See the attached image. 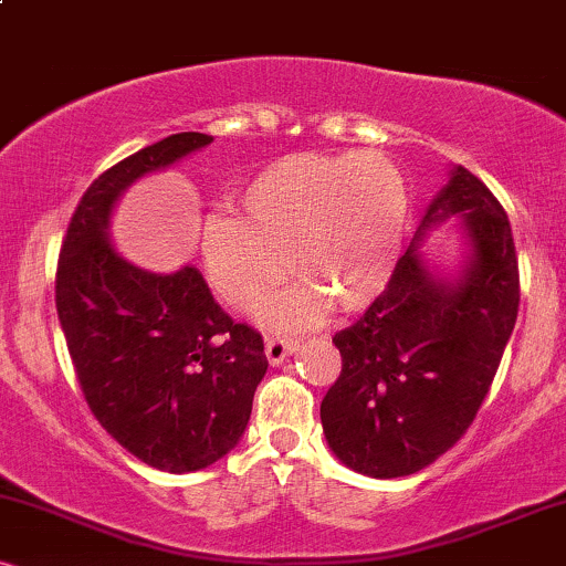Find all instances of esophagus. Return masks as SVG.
<instances>
[{
  "instance_id": "obj_1",
  "label": "esophagus",
  "mask_w": 566,
  "mask_h": 566,
  "mask_svg": "<svg viewBox=\"0 0 566 566\" xmlns=\"http://www.w3.org/2000/svg\"><path fill=\"white\" fill-rule=\"evenodd\" d=\"M296 350H298L296 339H285V337H270L265 345V355H268L270 366H281V363L285 358H291Z\"/></svg>"
}]
</instances>
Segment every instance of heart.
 I'll return each mask as SVG.
<instances>
[{
  "label": "heart",
  "mask_w": 566,
  "mask_h": 566,
  "mask_svg": "<svg viewBox=\"0 0 566 566\" xmlns=\"http://www.w3.org/2000/svg\"><path fill=\"white\" fill-rule=\"evenodd\" d=\"M237 206L244 219L211 216L206 223V273L227 304L250 312L291 265L301 281L258 308L268 327H306L329 304L366 308L397 270L407 185L381 154L283 157L250 177Z\"/></svg>",
  "instance_id": "heart-1"
}]
</instances>
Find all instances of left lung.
<instances>
[{
  "label": "left lung",
  "instance_id": "1",
  "mask_svg": "<svg viewBox=\"0 0 566 566\" xmlns=\"http://www.w3.org/2000/svg\"><path fill=\"white\" fill-rule=\"evenodd\" d=\"M461 218L453 274L421 254L432 228ZM521 304L507 213L490 188L453 165L430 200L389 285L332 343L343 374L322 399V428L347 469L409 476L459 440L482 407Z\"/></svg>",
  "mask_w": 566,
  "mask_h": 566
}]
</instances>
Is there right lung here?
Segmentation results:
<instances>
[{
	"mask_svg": "<svg viewBox=\"0 0 566 566\" xmlns=\"http://www.w3.org/2000/svg\"><path fill=\"white\" fill-rule=\"evenodd\" d=\"M211 142L172 134L99 175L76 206L56 270L59 322L92 415L138 461L169 474L211 467L242 440L265 345L216 304L198 268L151 273L123 258L111 219L130 185Z\"/></svg>",
	"mask_w": 566,
	"mask_h": 566,
	"instance_id": "right-lung-1",
	"label": "right lung"
}]
</instances>
